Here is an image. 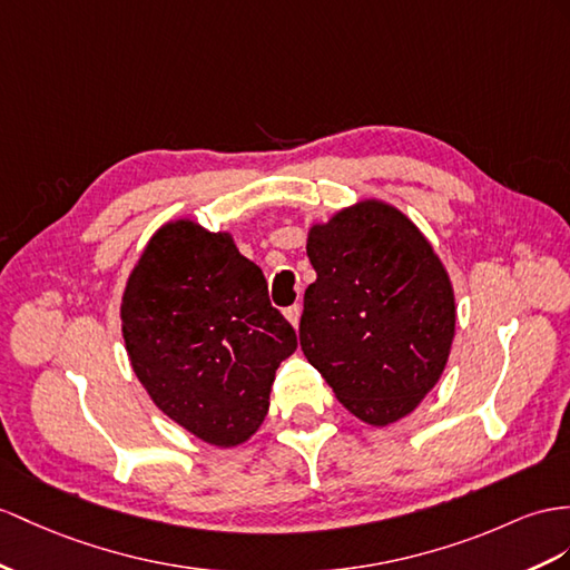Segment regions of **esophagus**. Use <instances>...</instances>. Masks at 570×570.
Segmentation results:
<instances>
[{
  "mask_svg": "<svg viewBox=\"0 0 570 570\" xmlns=\"http://www.w3.org/2000/svg\"><path fill=\"white\" fill-rule=\"evenodd\" d=\"M301 313H303V308H301L298 303H296V305H291V308H286V311H284L286 320H288V323L294 325V327H298V323H301Z\"/></svg>",
  "mask_w": 570,
  "mask_h": 570,
  "instance_id": "1",
  "label": "esophagus"
}]
</instances>
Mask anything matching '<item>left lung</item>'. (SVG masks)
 Here are the masks:
<instances>
[{
	"instance_id": "8db88e82",
	"label": "left lung",
	"mask_w": 570,
	"mask_h": 570,
	"mask_svg": "<svg viewBox=\"0 0 570 570\" xmlns=\"http://www.w3.org/2000/svg\"><path fill=\"white\" fill-rule=\"evenodd\" d=\"M301 348L368 426L410 416L441 381L455 340V291L433 245L383 199L315 222L305 243Z\"/></svg>"
}]
</instances>
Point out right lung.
<instances>
[{
	"instance_id": "obj_1",
	"label": "right lung",
	"mask_w": 570,
	"mask_h": 570,
	"mask_svg": "<svg viewBox=\"0 0 570 570\" xmlns=\"http://www.w3.org/2000/svg\"><path fill=\"white\" fill-rule=\"evenodd\" d=\"M129 363L154 404L216 448L255 435L296 332L272 308L265 274L228 230L166 222L127 276L120 303Z\"/></svg>"
}]
</instances>
